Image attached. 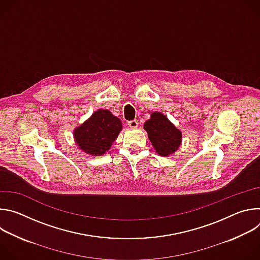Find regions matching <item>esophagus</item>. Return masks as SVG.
<instances>
[{
  "label": "esophagus",
  "mask_w": 260,
  "mask_h": 260,
  "mask_svg": "<svg viewBox=\"0 0 260 260\" xmlns=\"http://www.w3.org/2000/svg\"><path fill=\"white\" fill-rule=\"evenodd\" d=\"M127 124L131 128H137L139 125V122H138V120H131V121H128Z\"/></svg>",
  "instance_id": "obj_1"
}]
</instances>
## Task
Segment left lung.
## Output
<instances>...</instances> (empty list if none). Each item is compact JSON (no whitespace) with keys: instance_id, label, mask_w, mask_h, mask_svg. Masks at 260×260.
Returning <instances> with one entry per match:
<instances>
[{"instance_id":"8db88e82","label":"left lung","mask_w":260,"mask_h":260,"mask_svg":"<svg viewBox=\"0 0 260 260\" xmlns=\"http://www.w3.org/2000/svg\"><path fill=\"white\" fill-rule=\"evenodd\" d=\"M156 153L160 156L174 154L182 144V132L172 123L161 112H153L144 123Z\"/></svg>"}]
</instances>
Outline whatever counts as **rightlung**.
<instances>
[{"mask_svg":"<svg viewBox=\"0 0 260 260\" xmlns=\"http://www.w3.org/2000/svg\"><path fill=\"white\" fill-rule=\"evenodd\" d=\"M122 131V122L107 109H99L73 132L79 149L91 156H102Z\"/></svg>","mask_w":260,"mask_h":260,"instance_id":"obj_1","label":"right lung"}]
</instances>
